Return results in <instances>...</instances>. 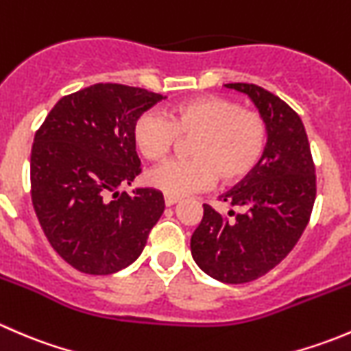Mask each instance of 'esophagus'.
<instances>
[{
    "label": "esophagus",
    "instance_id": "34e87169",
    "mask_svg": "<svg viewBox=\"0 0 351 351\" xmlns=\"http://www.w3.org/2000/svg\"><path fill=\"white\" fill-rule=\"evenodd\" d=\"M178 200H180V198H176V197L165 195V205H166V207H171V205H175Z\"/></svg>",
    "mask_w": 351,
    "mask_h": 351
}]
</instances>
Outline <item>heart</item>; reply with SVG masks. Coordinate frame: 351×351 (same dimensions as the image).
<instances>
[{
  "label": "heart",
  "instance_id": "1",
  "mask_svg": "<svg viewBox=\"0 0 351 351\" xmlns=\"http://www.w3.org/2000/svg\"><path fill=\"white\" fill-rule=\"evenodd\" d=\"M182 137L193 159H175L147 175L151 186L168 197H185L208 189L215 178L234 183L253 171L267 144V123L260 113L243 110L221 97H200L176 105L169 119L156 112L139 117L134 139L149 161H161Z\"/></svg>",
  "mask_w": 351,
  "mask_h": 351
}]
</instances>
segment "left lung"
I'll list each match as a JSON object with an SVG mask.
<instances>
[{
	"label": "left lung",
	"mask_w": 351,
	"mask_h": 351,
	"mask_svg": "<svg viewBox=\"0 0 351 351\" xmlns=\"http://www.w3.org/2000/svg\"><path fill=\"white\" fill-rule=\"evenodd\" d=\"M226 88L253 101L267 123V146L253 171L219 197L240 212L222 215L204 205L190 247L212 278L246 284L277 267L299 241L316 200V175L302 120L284 100L256 84Z\"/></svg>",
	"instance_id": "8db88e82"
}]
</instances>
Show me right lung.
<instances>
[{"mask_svg":"<svg viewBox=\"0 0 351 351\" xmlns=\"http://www.w3.org/2000/svg\"><path fill=\"white\" fill-rule=\"evenodd\" d=\"M162 95L98 83L62 97L37 130L32 204L56 253L83 274L129 267L165 210L159 190L119 193L141 173L134 127Z\"/></svg>","mask_w":351,"mask_h":351,"instance_id":"1","label":"right lung"}]
</instances>
